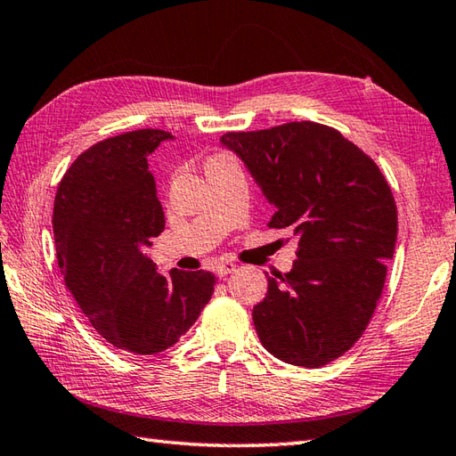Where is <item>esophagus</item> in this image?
<instances>
[{
    "instance_id": "1",
    "label": "esophagus",
    "mask_w": 456,
    "mask_h": 456,
    "mask_svg": "<svg viewBox=\"0 0 456 456\" xmlns=\"http://www.w3.org/2000/svg\"><path fill=\"white\" fill-rule=\"evenodd\" d=\"M234 271H236L234 263H230V261H220V263H216V275H218L220 279L228 277L230 273H234Z\"/></svg>"
}]
</instances>
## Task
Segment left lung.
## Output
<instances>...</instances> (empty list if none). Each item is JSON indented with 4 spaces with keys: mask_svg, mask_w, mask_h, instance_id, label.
I'll return each mask as SVG.
<instances>
[{
    "mask_svg": "<svg viewBox=\"0 0 456 456\" xmlns=\"http://www.w3.org/2000/svg\"><path fill=\"white\" fill-rule=\"evenodd\" d=\"M220 144L275 207L269 228L298 240L295 265L269 277L254 308L263 347L289 365H328L367 330L387 279L398 234L387 179L336 128L310 120L228 133Z\"/></svg>",
    "mask_w": 456,
    "mask_h": 456,
    "instance_id": "1",
    "label": "left lung"
}]
</instances>
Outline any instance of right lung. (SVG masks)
<instances>
[{
  "label": "right lung",
  "mask_w": 456,
  "mask_h": 456,
  "mask_svg": "<svg viewBox=\"0 0 456 456\" xmlns=\"http://www.w3.org/2000/svg\"><path fill=\"white\" fill-rule=\"evenodd\" d=\"M166 130L107 138L79 156L54 199L58 265L101 336L120 351L154 355L179 341L215 292L210 271L159 273L146 254L166 228L148 156Z\"/></svg>",
  "instance_id": "right-lung-1"
}]
</instances>
